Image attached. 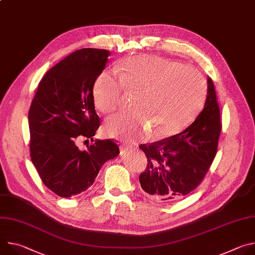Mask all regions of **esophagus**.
<instances>
[{
    "label": "esophagus",
    "instance_id": "1",
    "mask_svg": "<svg viewBox=\"0 0 255 255\" xmlns=\"http://www.w3.org/2000/svg\"><path fill=\"white\" fill-rule=\"evenodd\" d=\"M134 149V146H132V145H123L122 146V150L127 152V151H132Z\"/></svg>",
    "mask_w": 255,
    "mask_h": 255
}]
</instances>
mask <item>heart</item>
<instances>
[{
  "mask_svg": "<svg viewBox=\"0 0 255 255\" xmlns=\"http://www.w3.org/2000/svg\"><path fill=\"white\" fill-rule=\"evenodd\" d=\"M119 76L103 71L93 87L96 108L110 113L124 92L136 95L132 113H117L103 126L107 137L136 140L152 133L155 139L186 129L196 118L205 97V82L193 66L160 56L141 54L125 59Z\"/></svg>",
  "mask_w": 255,
  "mask_h": 255,
  "instance_id": "heart-1",
  "label": "heart"
}]
</instances>
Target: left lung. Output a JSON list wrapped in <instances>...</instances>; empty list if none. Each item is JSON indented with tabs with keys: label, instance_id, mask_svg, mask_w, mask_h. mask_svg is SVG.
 Wrapping results in <instances>:
<instances>
[{
	"label": "left lung",
	"instance_id": "1",
	"mask_svg": "<svg viewBox=\"0 0 255 255\" xmlns=\"http://www.w3.org/2000/svg\"><path fill=\"white\" fill-rule=\"evenodd\" d=\"M221 129L214 83L208 78L205 106L196 120L181 133L139 146L148 161L139 175L145 195L156 202L171 204L194 191L216 156Z\"/></svg>",
	"mask_w": 255,
	"mask_h": 255
}]
</instances>
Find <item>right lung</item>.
Wrapping results in <instances>:
<instances>
[{
    "mask_svg": "<svg viewBox=\"0 0 255 255\" xmlns=\"http://www.w3.org/2000/svg\"><path fill=\"white\" fill-rule=\"evenodd\" d=\"M109 55L96 48L72 52L44 75L30 106L31 160L43 184L61 198L87 191L103 164L119 154L115 140L93 138L100 127L93 87ZM84 137L94 143L82 152L76 142Z\"/></svg>",
    "mask_w": 255,
    "mask_h": 255,
    "instance_id": "add662e5",
    "label": "right lung"
}]
</instances>
